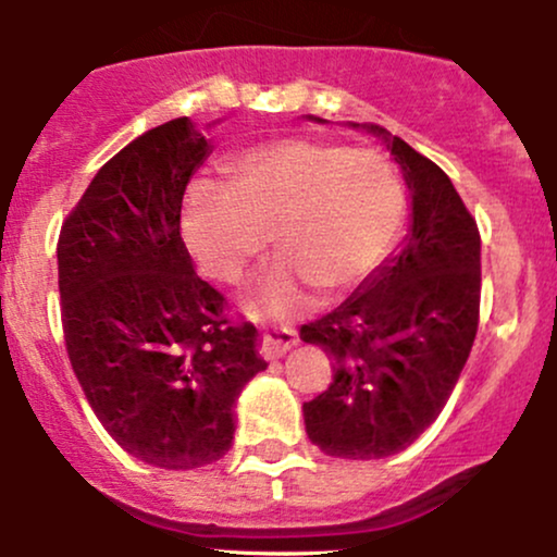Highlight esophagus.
<instances>
[{
  "instance_id": "obj_1",
  "label": "esophagus",
  "mask_w": 557,
  "mask_h": 557,
  "mask_svg": "<svg viewBox=\"0 0 557 557\" xmlns=\"http://www.w3.org/2000/svg\"><path fill=\"white\" fill-rule=\"evenodd\" d=\"M298 343L296 330L290 327H270L264 332V343H261V350H264L267 359H280L285 356L293 345Z\"/></svg>"
}]
</instances>
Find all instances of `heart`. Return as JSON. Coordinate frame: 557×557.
Instances as JSON below:
<instances>
[{"mask_svg": "<svg viewBox=\"0 0 557 557\" xmlns=\"http://www.w3.org/2000/svg\"><path fill=\"white\" fill-rule=\"evenodd\" d=\"M230 185L196 181L183 198V235L203 272L238 280L264 251L283 257L253 287L259 314H296L306 285L343 290L385 257L403 220V183L376 151L285 138L240 151Z\"/></svg>", "mask_w": 557, "mask_h": 557, "instance_id": "obj_1", "label": "heart"}]
</instances>
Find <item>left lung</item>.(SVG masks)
I'll use <instances>...</instances> for the list:
<instances>
[{
    "label": "left lung",
    "instance_id": "1",
    "mask_svg": "<svg viewBox=\"0 0 557 557\" xmlns=\"http://www.w3.org/2000/svg\"><path fill=\"white\" fill-rule=\"evenodd\" d=\"M317 123H322L319 117ZM382 140L411 198V227L335 311L300 327L332 359V382L304 403L319 450L372 461L406 450L450 398L479 324V230L432 159L382 125L350 123Z\"/></svg>",
    "mask_w": 557,
    "mask_h": 557
}]
</instances>
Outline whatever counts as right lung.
I'll list each match as a JSON object with an SVG mask.
<instances>
[{
	"label": "right lung",
	"instance_id": "1",
	"mask_svg": "<svg viewBox=\"0 0 557 557\" xmlns=\"http://www.w3.org/2000/svg\"><path fill=\"white\" fill-rule=\"evenodd\" d=\"M188 117L151 127L94 175L57 243L73 372L110 437L138 461L201 469L233 447L235 400L267 361L251 322L194 270L185 185L212 154Z\"/></svg>",
	"mask_w": 557,
	"mask_h": 557
}]
</instances>
